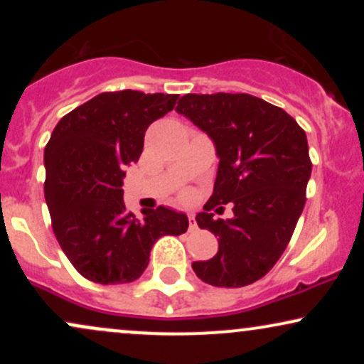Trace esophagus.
<instances>
[{"instance_id":"1","label":"esophagus","mask_w":364,"mask_h":364,"mask_svg":"<svg viewBox=\"0 0 364 364\" xmlns=\"http://www.w3.org/2000/svg\"><path fill=\"white\" fill-rule=\"evenodd\" d=\"M188 225H190V231H196L198 229V224H196L195 215H188Z\"/></svg>"}]
</instances>
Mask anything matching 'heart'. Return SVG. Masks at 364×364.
I'll return each mask as SVG.
<instances>
[{
    "instance_id": "obj_1",
    "label": "heart",
    "mask_w": 364,
    "mask_h": 364,
    "mask_svg": "<svg viewBox=\"0 0 364 364\" xmlns=\"http://www.w3.org/2000/svg\"><path fill=\"white\" fill-rule=\"evenodd\" d=\"M183 198H185V200L190 198V193H188V191H185V193H183Z\"/></svg>"
}]
</instances>
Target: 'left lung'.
<instances>
[{
    "label": "left lung",
    "instance_id": "left-lung-1",
    "mask_svg": "<svg viewBox=\"0 0 364 364\" xmlns=\"http://www.w3.org/2000/svg\"><path fill=\"white\" fill-rule=\"evenodd\" d=\"M176 111L214 140L219 156L214 193L196 215L200 229L219 237V252L191 267L215 287L257 282L287 248L306 202V133L281 107L250 94H186ZM228 203L235 217L214 220L211 210Z\"/></svg>",
    "mask_w": 364,
    "mask_h": 364
}]
</instances>
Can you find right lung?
Listing matches in <instances>:
<instances>
[{
    "label": "right lung",
    "mask_w": 364,
    "mask_h": 364,
    "mask_svg": "<svg viewBox=\"0 0 364 364\" xmlns=\"http://www.w3.org/2000/svg\"><path fill=\"white\" fill-rule=\"evenodd\" d=\"M178 94L102 92L63 116L44 149L54 236L72 265L97 284L133 282L161 236L186 232L188 217L166 207L127 212L124 166L136 162L145 132L174 109Z\"/></svg>",
    "instance_id": "obj_1"
}]
</instances>
